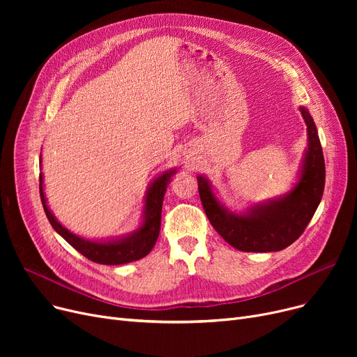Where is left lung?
<instances>
[{"label": "left lung", "instance_id": "left-lung-1", "mask_svg": "<svg viewBox=\"0 0 357 357\" xmlns=\"http://www.w3.org/2000/svg\"><path fill=\"white\" fill-rule=\"evenodd\" d=\"M299 109L307 124L308 149L301 176L287 197L255 205L246 214H234L218 202L207 178H197L199 198L211 226L241 252L284 250L304 233L323 198L326 165L321 143L308 109Z\"/></svg>", "mask_w": 357, "mask_h": 357}]
</instances>
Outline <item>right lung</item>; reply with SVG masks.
Returning <instances> with one entry per match:
<instances>
[{"label":"right lung","mask_w":357,"mask_h":357,"mask_svg":"<svg viewBox=\"0 0 357 357\" xmlns=\"http://www.w3.org/2000/svg\"><path fill=\"white\" fill-rule=\"evenodd\" d=\"M174 174H175V169H172V171H166L163 175L155 179L152 185H150V188L146 194L144 220L140 229H137L135 233L128 234L127 237L107 241V243L85 240L84 237H79L66 230L62 224L54 218V215L50 213L46 204L42 174H40V185H39L40 198H42L46 217L52 224V227L56 230V233H59L75 250H78L82 256H85L92 261H96V264L123 265V264H130V261H135L144 257L150 250L153 249L160 231V214H162L163 195L166 192V186L169 182H171V176Z\"/></svg>","instance_id":"1"}]
</instances>
